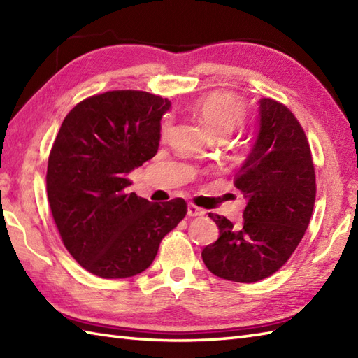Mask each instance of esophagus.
I'll use <instances>...</instances> for the list:
<instances>
[{
  "instance_id": "34e87169",
  "label": "esophagus",
  "mask_w": 358,
  "mask_h": 358,
  "mask_svg": "<svg viewBox=\"0 0 358 358\" xmlns=\"http://www.w3.org/2000/svg\"><path fill=\"white\" fill-rule=\"evenodd\" d=\"M187 215L189 217H201L204 215V210L201 208H196L195 204H187Z\"/></svg>"
}]
</instances>
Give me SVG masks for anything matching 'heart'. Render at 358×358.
Returning a JSON list of instances; mask_svg holds the SVG:
<instances>
[{
  "mask_svg": "<svg viewBox=\"0 0 358 358\" xmlns=\"http://www.w3.org/2000/svg\"><path fill=\"white\" fill-rule=\"evenodd\" d=\"M192 110L200 123L215 136H224L232 132L246 115L245 104L237 95L229 92H212L199 98ZM171 127V120L162 121L159 132L164 136Z\"/></svg>",
  "mask_w": 358,
  "mask_h": 358,
  "instance_id": "1",
  "label": "heart"
}]
</instances>
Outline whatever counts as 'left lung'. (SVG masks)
Here are the masks:
<instances>
[{
	"mask_svg": "<svg viewBox=\"0 0 358 358\" xmlns=\"http://www.w3.org/2000/svg\"><path fill=\"white\" fill-rule=\"evenodd\" d=\"M258 126L235 187L246 200L243 223L209 214L220 237L201 257L214 275L255 283L283 266L308 229L315 172L305 131L286 106L262 98Z\"/></svg>",
	"mask_w": 358,
	"mask_h": 358,
	"instance_id": "1",
	"label": "left lung"
}]
</instances>
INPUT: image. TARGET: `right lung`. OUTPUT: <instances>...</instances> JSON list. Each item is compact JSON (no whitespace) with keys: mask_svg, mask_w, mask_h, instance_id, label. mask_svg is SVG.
<instances>
[{"mask_svg":"<svg viewBox=\"0 0 358 358\" xmlns=\"http://www.w3.org/2000/svg\"><path fill=\"white\" fill-rule=\"evenodd\" d=\"M167 98L112 90L67 113L49 155L48 199L66 249L101 278L146 271L186 201L152 203L129 192L127 175L155 157Z\"/></svg>","mask_w":358,"mask_h":358,"instance_id":"obj_1","label":"right lung"}]
</instances>
